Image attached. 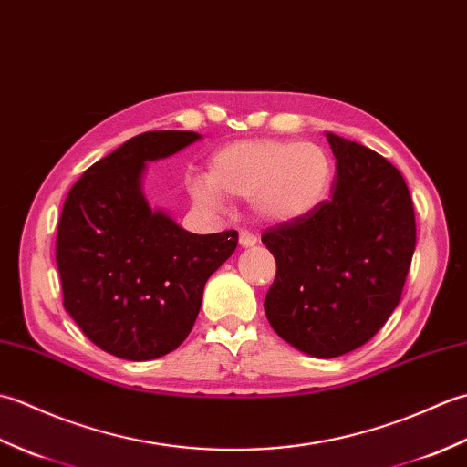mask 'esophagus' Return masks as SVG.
I'll list each match as a JSON object with an SVG mask.
<instances>
[{
	"instance_id": "34e87169",
	"label": "esophagus",
	"mask_w": 467,
	"mask_h": 467,
	"mask_svg": "<svg viewBox=\"0 0 467 467\" xmlns=\"http://www.w3.org/2000/svg\"><path fill=\"white\" fill-rule=\"evenodd\" d=\"M239 243H241V246H254L256 244V236L253 233H249V231H241Z\"/></svg>"
}]
</instances>
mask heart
I'll return each instance as SVG.
<instances>
[{
  "label": "heart",
  "mask_w": 467,
  "mask_h": 467,
  "mask_svg": "<svg viewBox=\"0 0 467 467\" xmlns=\"http://www.w3.org/2000/svg\"><path fill=\"white\" fill-rule=\"evenodd\" d=\"M333 161L315 142L254 138L226 144L208 162V178L191 182L196 202L216 208L223 194L251 198L265 223L285 224L317 211L329 196Z\"/></svg>",
  "instance_id": "heart-1"
}]
</instances>
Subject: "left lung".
I'll return each mask as SVG.
<instances>
[{
	"label": "left lung",
	"instance_id": "8db88e82",
	"mask_svg": "<svg viewBox=\"0 0 467 467\" xmlns=\"http://www.w3.org/2000/svg\"><path fill=\"white\" fill-rule=\"evenodd\" d=\"M331 198L263 233L276 261L265 296L275 333L331 359L365 345L400 305L415 251V213L401 172L367 146L327 132Z\"/></svg>",
	"mask_w": 467,
	"mask_h": 467
}]
</instances>
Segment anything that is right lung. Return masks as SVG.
<instances>
[{
    "mask_svg": "<svg viewBox=\"0 0 467 467\" xmlns=\"http://www.w3.org/2000/svg\"><path fill=\"white\" fill-rule=\"evenodd\" d=\"M198 138L138 134L88 168L64 202L56 239L64 306L88 339L120 359L174 351L192 331L208 276L239 243L236 231H184L142 192L148 161Z\"/></svg>",
    "mask_w": 467,
    "mask_h": 467,
    "instance_id": "obj_1",
    "label": "right lung"
}]
</instances>
